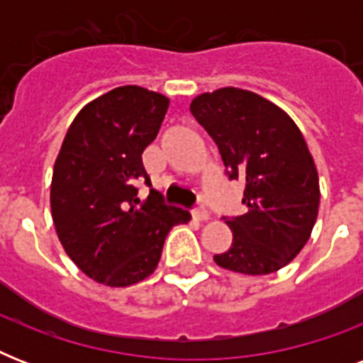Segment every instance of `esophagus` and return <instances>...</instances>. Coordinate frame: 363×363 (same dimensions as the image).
<instances>
[{
	"instance_id": "34e87169",
	"label": "esophagus",
	"mask_w": 363,
	"mask_h": 363,
	"mask_svg": "<svg viewBox=\"0 0 363 363\" xmlns=\"http://www.w3.org/2000/svg\"><path fill=\"white\" fill-rule=\"evenodd\" d=\"M192 215L196 220H207V216H209V211H207V207H205L203 203H198L196 207H194Z\"/></svg>"
}]
</instances>
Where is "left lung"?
Listing matches in <instances>:
<instances>
[{
    "label": "left lung",
    "mask_w": 363,
    "mask_h": 363,
    "mask_svg": "<svg viewBox=\"0 0 363 363\" xmlns=\"http://www.w3.org/2000/svg\"><path fill=\"white\" fill-rule=\"evenodd\" d=\"M190 113L216 143L228 179L245 182L247 213L224 216L233 241L215 262L245 275L281 269L305 247L320 203L301 131L277 105L239 88L201 94Z\"/></svg>",
    "instance_id": "left-lung-1"
}]
</instances>
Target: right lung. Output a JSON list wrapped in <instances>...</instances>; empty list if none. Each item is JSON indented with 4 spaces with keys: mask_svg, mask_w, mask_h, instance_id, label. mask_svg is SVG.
Returning a JSON list of instances; mask_svg holds the SVG:
<instances>
[{
    "mask_svg": "<svg viewBox=\"0 0 363 363\" xmlns=\"http://www.w3.org/2000/svg\"><path fill=\"white\" fill-rule=\"evenodd\" d=\"M167 107L162 94L115 88L75 116L54 164L50 209L60 242L82 273L107 286L147 279L171 228L190 220L188 211L165 203L143 165ZM143 180L151 194L139 206Z\"/></svg>",
    "mask_w": 363,
    "mask_h": 363,
    "instance_id": "1",
    "label": "right lung"
}]
</instances>
